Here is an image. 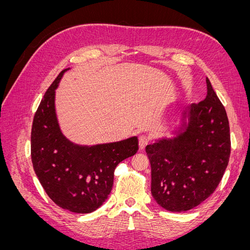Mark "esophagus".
Masks as SVG:
<instances>
[{
	"label": "esophagus",
	"instance_id": "esophagus-1",
	"mask_svg": "<svg viewBox=\"0 0 250 250\" xmlns=\"http://www.w3.org/2000/svg\"><path fill=\"white\" fill-rule=\"evenodd\" d=\"M148 143H149V138L147 135H141L139 138V146L141 150L145 149V147L148 145Z\"/></svg>",
	"mask_w": 250,
	"mask_h": 250
}]
</instances>
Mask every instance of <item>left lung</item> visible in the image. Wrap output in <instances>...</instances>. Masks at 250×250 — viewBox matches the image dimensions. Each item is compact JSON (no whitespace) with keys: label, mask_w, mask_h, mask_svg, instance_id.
Wrapping results in <instances>:
<instances>
[{"label":"left lung","mask_w":250,"mask_h":250,"mask_svg":"<svg viewBox=\"0 0 250 250\" xmlns=\"http://www.w3.org/2000/svg\"><path fill=\"white\" fill-rule=\"evenodd\" d=\"M175 137L146 146L151 194L170 211H186L209 197L220 183L230 155L228 115L209 80L207 97L183 112Z\"/></svg>","instance_id":"8db88e82"}]
</instances>
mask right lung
<instances>
[{
	"instance_id": "obj_1",
	"label": "right lung",
	"mask_w": 250,
	"mask_h": 250,
	"mask_svg": "<svg viewBox=\"0 0 250 250\" xmlns=\"http://www.w3.org/2000/svg\"><path fill=\"white\" fill-rule=\"evenodd\" d=\"M65 69L59 73L37 108L31 130V160L43 190L58 207L87 214L108 198L117 166L137 153L139 141L95 146L76 145L60 130L55 112V89Z\"/></svg>"
}]
</instances>
